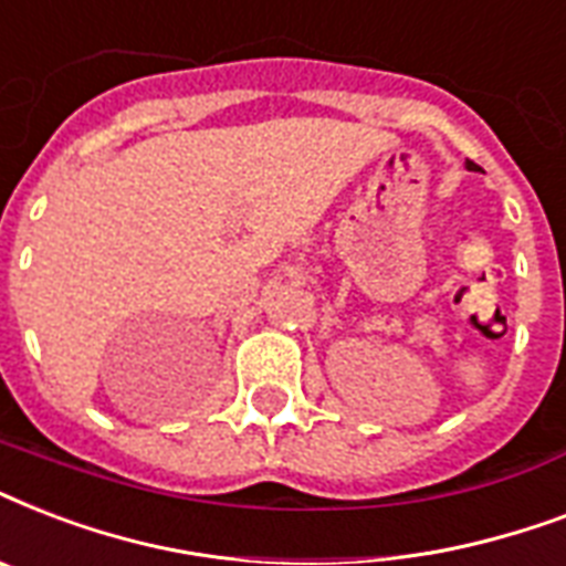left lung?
<instances>
[{
    "mask_svg": "<svg viewBox=\"0 0 566 566\" xmlns=\"http://www.w3.org/2000/svg\"><path fill=\"white\" fill-rule=\"evenodd\" d=\"M467 167H473V161H467Z\"/></svg>",
    "mask_w": 566,
    "mask_h": 566,
    "instance_id": "obj_1",
    "label": "left lung"
}]
</instances>
